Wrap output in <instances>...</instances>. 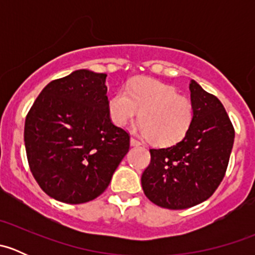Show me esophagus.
<instances>
[{"mask_svg":"<svg viewBox=\"0 0 255 255\" xmlns=\"http://www.w3.org/2000/svg\"><path fill=\"white\" fill-rule=\"evenodd\" d=\"M140 144L142 143H140L138 139H135V138H133V137L130 138V145L132 146H138V145H140Z\"/></svg>","mask_w":255,"mask_h":255,"instance_id":"1","label":"esophagus"}]
</instances>
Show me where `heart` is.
Listing matches in <instances>:
<instances>
[{
    "label": "heart",
    "mask_w": 255,
    "mask_h": 255,
    "mask_svg": "<svg viewBox=\"0 0 255 255\" xmlns=\"http://www.w3.org/2000/svg\"><path fill=\"white\" fill-rule=\"evenodd\" d=\"M111 121L123 127L139 115L137 129L156 145H173L184 139L194 120V107L171 86L149 78L130 82L110 99Z\"/></svg>",
    "instance_id": "1"
}]
</instances>
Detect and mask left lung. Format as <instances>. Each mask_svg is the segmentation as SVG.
Instances as JSON below:
<instances>
[{"label":"left lung","instance_id":"1","mask_svg":"<svg viewBox=\"0 0 255 255\" xmlns=\"http://www.w3.org/2000/svg\"><path fill=\"white\" fill-rule=\"evenodd\" d=\"M194 120L184 139L168 148H151L142 187L153 204L184 210L212 196L225 177L235 128L220 100L190 82Z\"/></svg>","mask_w":255,"mask_h":255}]
</instances>
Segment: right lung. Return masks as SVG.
I'll return each instance as SVG.
<instances>
[{
	"mask_svg": "<svg viewBox=\"0 0 255 255\" xmlns=\"http://www.w3.org/2000/svg\"><path fill=\"white\" fill-rule=\"evenodd\" d=\"M106 74L76 70L50 81L24 123L28 164L40 189L65 204L99 197L129 149L107 111Z\"/></svg>",
	"mask_w": 255,
	"mask_h": 255,
	"instance_id": "add662e5",
	"label": "right lung"
}]
</instances>
